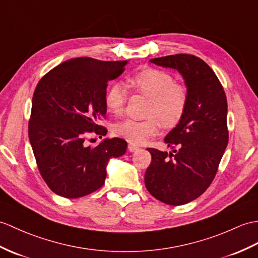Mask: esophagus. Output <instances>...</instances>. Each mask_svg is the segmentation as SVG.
<instances>
[{"label": "esophagus", "instance_id": "34e87169", "mask_svg": "<svg viewBox=\"0 0 258 258\" xmlns=\"http://www.w3.org/2000/svg\"><path fill=\"white\" fill-rule=\"evenodd\" d=\"M139 147H137L136 145H134V144H128V151L131 152V153H134V152H137L139 151Z\"/></svg>", "mask_w": 258, "mask_h": 258}]
</instances>
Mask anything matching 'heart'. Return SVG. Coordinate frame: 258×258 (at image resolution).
I'll return each mask as SVG.
<instances>
[{
	"label": "heart",
	"instance_id": "1",
	"mask_svg": "<svg viewBox=\"0 0 258 258\" xmlns=\"http://www.w3.org/2000/svg\"><path fill=\"white\" fill-rule=\"evenodd\" d=\"M130 86L137 92L149 98L145 119L127 118L117 123L114 134L132 144H143L149 137L156 135L160 123L166 128L177 126L184 115L188 103L185 88L175 83L173 78L158 69L147 68L128 79ZM126 93L119 83H114L106 90L104 103L107 111L119 115L124 110Z\"/></svg>",
	"mask_w": 258,
	"mask_h": 258
}]
</instances>
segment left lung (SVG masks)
I'll return each instance as SVG.
<instances>
[{
    "mask_svg": "<svg viewBox=\"0 0 258 258\" xmlns=\"http://www.w3.org/2000/svg\"><path fill=\"white\" fill-rule=\"evenodd\" d=\"M149 62L178 71L187 87L184 115L165 137L169 154L147 148L152 163L145 185L153 197L181 206L200 197L214 179L229 142L227 102L222 85L209 66L194 55H171Z\"/></svg>",
    "mask_w": 258,
    "mask_h": 258,
    "instance_id": "1",
    "label": "left lung"
}]
</instances>
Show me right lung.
I'll return each instance as SVG.
<instances>
[{"instance_id": "1", "label": "right lung", "mask_w": 258, "mask_h": 258, "mask_svg": "<svg viewBox=\"0 0 258 258\" xmlns=\"http://www.w3.org/2000/svg\"><path fill=\"white\" fill-rule=\"evenodd\" d=\"M127 62L69 59L36 87L29 142L41 177L56 195L76 199L92 194L103 185L109 160L126 152L127 143L117 137L95 147L85 140L91 132L106 135L97 123L106 114L107 82L121 76Z\"/></svg>"}]
</instances>
